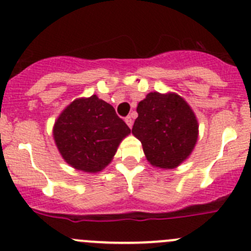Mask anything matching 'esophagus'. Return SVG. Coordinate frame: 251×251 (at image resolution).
I'll list each match as a JSON object with an SVG mask.
<instances>
[{"label": "esophagus", "instance_id": "1", "mask_svg": "<svg viewBox=\"0 0 251 251\" xmlns=\"http://www.w3.org/2000/svg\"><path fill=\"white\" fill-rule=\"evenodd\" d=\"M124 121H126V123L128 124V127H129V128L133 127V119H132V117H130V116L126 117V119H124Z\"/></svg>", "mask_w": 251, "mask_h": 251}]
</instances>
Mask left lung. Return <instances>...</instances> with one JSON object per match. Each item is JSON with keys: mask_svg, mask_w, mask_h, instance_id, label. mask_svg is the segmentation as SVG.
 <instances>
[{"mask_svg": "<svg viewBox=\"0 0 251 251\" xmlns=\"http://www.w3.org/2000/svg\"><path fill=\"white\" fill-rule=\"evenodd\" d=\"M137 112L132 133L152 166L174 169L190 156L199 138V122L182 97L150 92Z\"/></svg>", "mask_w": 251, "mask_h": 251, "instance_id": "obj_1", "label": "left lung"}]
</instances>
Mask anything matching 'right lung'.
<instances>
[{
  "mask_svg": "<svg viewBox=\"0 0 251 251\" xmlns=\"http://www.w3.org/2000/svg\"><path fill=\"white\" fill-rule=\"evenodd\" d=\"M129 127L96 95L71 102L56 119L54 140L63 159L76 170L99 173L113 159Z\"/></svg>",
  "mask_w": 251,
  "mask_h": 251,
  "instance_id": "right-lung-1",
  "label": "right lung"
}]
</instances>
